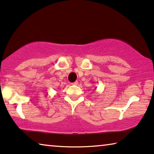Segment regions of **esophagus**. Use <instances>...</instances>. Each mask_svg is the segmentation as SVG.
I'll use <instances>...</instances> for the list:
<instances>
[{
    "label": "esophagus",
    "mask_w": 154,
    "mask_h": 154,
    "mask_svg": "<svg viewBox=\"0 0 154 154\" xmlns=\"http://www.w3.org/2000/svg\"><path fill=\"white\" fill-rule=\"evenodd\" d=\"M78 84H79V82H78V81H75L74 82H73V83H72V85H77Z\"/></svg>",
    "instance_id": "obj_1"
}]
</instances>
